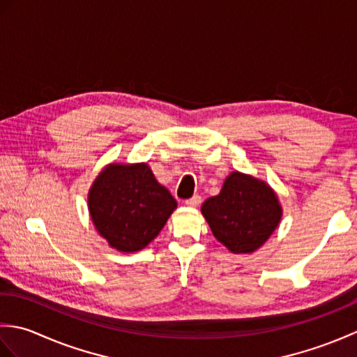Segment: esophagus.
I'll list each match as a JSON object with an SVG mask.
<instances>
[{
    "label": "esophagus",
    "mask_w": 357,
    "mask_h": 357,
    "mask_svg": "<svg viewBox=\"0 0 357 357\" xmlns=\"http://www.w3.org/2000/svg\"><path fill=\"white\" fill-rule=\"evenodd\" d=\"M185 204H187L188 207H198L199 204H201V196L195 195V196H192L190 199H187V201H185Z\"/></svg>",
    "instance_id": "34e87169"
}]
</instances>
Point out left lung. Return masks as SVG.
Here are the masks:
<instances>
[{"label": "left lung", "instance_id": "obj_1", "mask_svg": "<svg viewBox=\"0 0 357 357\" xmlns=\"http://www.w3.org/2000/svg\"><path fill=\"white\" fill-rule=\"evenodd\" d=\"M201 213L213 236L234 255L261 248L282 219L276 192L252 174L231 172L221 192L204 201Z\"/></svg>", "mask_w": 357, "mask_h": 357}]
</instances>
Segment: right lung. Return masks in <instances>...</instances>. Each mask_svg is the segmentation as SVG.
Returning a JSON list of instances; mask_svg holds the SVG:
<instances>
[{"instance_id": "1", "label": "right lung", "mask_w": 357, "mask_h": 357, "mask_svg": "<svg viewBox=\"0 0 357 357\" xmlns=\"http://www.w3.org/2000/svg\"><path fill=\"white\" fill-rule=\"evenodd\" d=\"M87 207L100 236L118 252L133 253L158 236L178 202L147 162H112L90 185Z\"/></svg>"}]
</instances>
